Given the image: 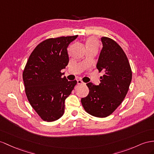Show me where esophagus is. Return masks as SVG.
Instances as JSON below:
<instances>
[{
    "mask_svg": "<svg viewBox=\"0 0 154 154\" xmlns=\"http://www.w3.org/2000/svg\"><path fill=\"white\" fill-rule=\"evenodd\" d=\"M77 84H78V85H81V84H83V83H84V82H82V81L81 80V79H79V80H77Z\"/></svg>",
    "mask_w": 154,
    "mask_h": 154,
    "instance_id": "34e87169",
    "label": "esophagus"
}]
</instances>
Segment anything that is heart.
I'll use <instances>...</instances> for the list:
<instances>
[{
    "label": "heart",
    "instance_id": "heart-1",
    "mask_svg": "<svg viewBox=\"0 0 154 154\" xmlns=\"http://www.w3.org/2000/svg\"><path fill=\"white\" fill-rule=\"evenodd\" d=\"M86 45L87 49L91 47H97L98 45V42L97 39L95 37H90L87 39L86 43Z\"/></svg>",
    "mask_w": 154,
    "mask_h": 154
}]
</instances>
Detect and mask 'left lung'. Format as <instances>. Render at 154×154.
Instances as JSON below:
<instances>
[{
  "mask_svg": "<svg viewBox=\"0 0 154 154\" xmlns=\"http://www.w3.org/2000/svg\"><path fill=\"white\" fill-rule=\"evenodd\" d=\"M103 44L96 65L103 72L100 84H86L88 95L81 103L90 115L99 118L109 116L115 111L127 94L132 79V72L127 56L121 47L111 38L102 37Z\"/></svg>",
  "mask_w": 154,
  "mask_h": 154,
  "instance_id": "8db88e82",
  "label": "left lung"
}]
</instances>
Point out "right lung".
I'll return each instance as SVG.
<instances>
[{"label": "right lung", "mask_w": 154, "mask_h": 154, "mask_svg": "<svg viewBox=\"0 0 154 154\" xmlns=\"http://www.w3.org/2000/svg\"><path fill=\"white\" fill-rule=\"evenodd\" d=\"M78 35L45 39L30 54L23 73L30 105L42 120L53 122L64 112L65 100L77 84L61 73L69 62L67 48Z\"/></svg>", "instance_id": "1"}]
</instances>
